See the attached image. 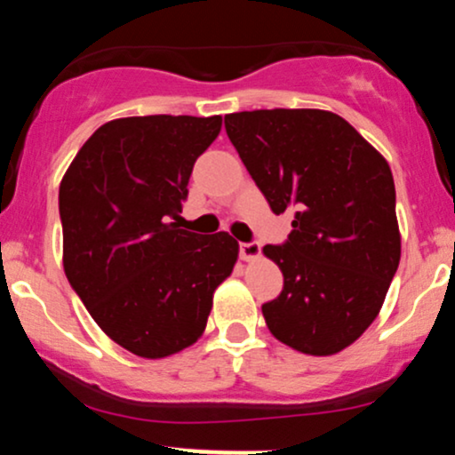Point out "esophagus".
Masks as SVG:
<instances>
[{
  "label": "esophagus",
  "instance_id": "1",
  "mask_svg": "<svg viewBox=\"0 0 455 455\" xmlns=\"http://www.w3.org/2000/svg\"><path fill=\"white\" fill-rule=\"evenodd\" d=\"M260 254V243L259 242H242L239 243V257L243 260H252Z\"/></svg>",
  "mask_w": 455,
  "mask_h": 455
}]
</instances>
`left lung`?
Masks as SVG:
<instances>
[{"instance_id": "1", "label": "left lung", "mask_w": 455, "mask_h": 455, "mask_svg": "<svg viewBox=\"0 0 455 455\" xmlns=\"http://www.w3.org/2000/svg\"><path fill=\"white\" fill-rule=\"evenodd\" d=\"M224 128L271 212L293 213L286 242L263 248L284 275L263 304L269 331L307 355L342 351L377 318L400 263L389 164L329 111H242Z\"/></svg>"}]
</instances>
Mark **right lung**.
<instances>
[{"instance_id": "1", "label": "right lung", "mask_w": 455, "mask_h": 455, "mask_svg": "<svg viewBox=\"0 0 455 455\" xmlns=\"http://www.w3.org/2000/svg\"><path fill=\"white\" fill-rule=\"evenodd\" d=\"M220 126V115L113 119L61 180L66 278L102 331L139 357L195 344L213 291L237 260L228 233L198 235L173 222L192 166Z\"/></svg>"}]
</instances>
